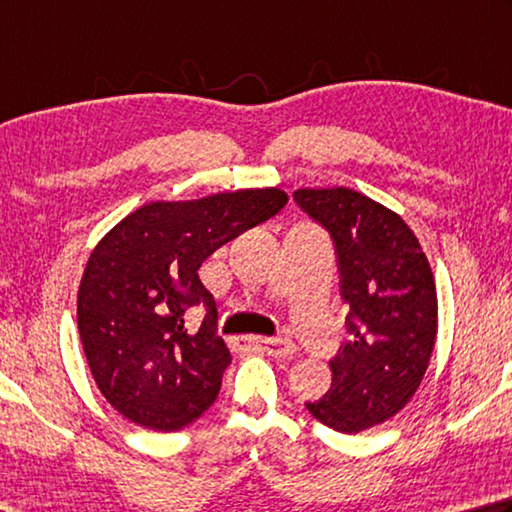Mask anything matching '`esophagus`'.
Wrapping results in <instances>:
<instances>
[{
  "label": "esophagus",
  "mask_w": 512,
  "mask_h": 512,
  "mask_svg": "<svg viewBox=\"0 0 512 512\" xmlns=\"http://www.w3.org/2000/svg\"><path fill=\"white\" fill-rule=\"evenodd\" d=\"M244 342L248 347L250 345L259 347L262 351H266L268 356H275V358H286L295 353V345L286 338H244Z\"/></svg>",
  "instance_id": "obj_1"
}]
</instances>
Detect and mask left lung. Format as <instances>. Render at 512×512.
<instances>
[{"mask_svg":"<svg viewBox=\"0 0 512 512\" xmlns=\"http://www.w3.org/2000/svg\"><path fill=\"white\" fill-rule=\"evenodd\" d=\"M300 208L331 232L351 338L331 360L333 380L306 410L358 434L410 403L430 365L439 302L412 228L383 203L349 188H300Z\"/></svg>","mask_w":512,"mask_h":512,"instance_id":"obj_1","label":"left lung"}]
</instances>
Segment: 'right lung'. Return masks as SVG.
Instances as JSON below:
<instances>
[{
	"label": "right lung",
	"mask_w": 512,
	"mask_h": 512,
	"mask_svg": "<svg viewBox=\"0 0 512 512\" xmlns=\"http://www.w3.org/2000/svg\"><path fill=\"white\" fill-rule=\"evenodd\" d=\"M280 188L152 201L91 250L78 288V331L91 376L116 412L154 432H176L215 403L230 351L199 268L217 248L277 215ZM211 311L197 334L184 311Z\"/></svg>",
	"instance_id": "add662e5"
}]
</instances>
